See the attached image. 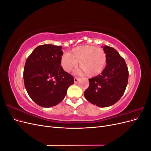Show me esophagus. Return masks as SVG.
Masks as SVG:
<instances>
[{
  "label": "esophagus",
  "mask_w": 151,
  "mask_h": 151,
  "mask_svg": "<svg viewBox=\"0 0 151 151\" xmlns=\"http://www.w3.org/2000/svg\"><path fill=\"white\" fill-rule=\"evenodd\" d=\"M79 81V78H78V77H74V83H77V82H78Z\"/></svg>",
  "instance_id": "1"
}]
</instances>
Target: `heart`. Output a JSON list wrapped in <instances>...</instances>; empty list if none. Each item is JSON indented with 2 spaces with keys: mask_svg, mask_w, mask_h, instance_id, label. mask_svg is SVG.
I'll list each match as a JSON object with an SVG mask.
<instances>
[{
  "mask_svg": "<svg viewBox=\"0 0 151 151\" xmlns=\"http://www.w3.org/2000/svg\"><path fill=\"white\" fill-rule=\"evenodd\" d=\"M106 55L102 48L92 45H81L74 48L71 53H65L61 58L63 69L70 72L79 65L81 74L86 73L89 77L101 74L106 65Z\"/></svg>",
  "mask_w": 151,
  "mask_h": 151,
  "instance_id": "1",
  "label": "heart"
}]
</instances>
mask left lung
Returning <instances> with one entry per match:
<instances>
[{
    "mask_svg": "<svg viewBox=\"0 0 151 151\" xmlns=\"http://www.w3.org/2000/svg\"><path fill=\"white\" fill-rule=\"evenodd\" d=\"M103 47L106 55V66L101 74L89 79L84 96L99 107H108L116 103L124 94L129 70L125 60L115 48L106 45Z\"/></svg>",
    "mask_w": 151,
    "mask_h": 151,
    "instance_id": "8db88e82",
    "label": "left lung"
}]
</instances>
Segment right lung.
Returning a JSON list of instances; mask_svg holds the SVG:
<instances>
[{
	"label": "right lung",
	"mask_w": 151,
	"mask_h": 151,
	"mask_svg": "<svg viewBox=\"0 0 151 151\" xmlns=\"http://www.w3.org/2000/svg\"><path fill=\"white\" fill-rule=\"evenodd\" d=\"M62 47L42 45L27 58L23 72L25 88L39 106L50 108L60 103L74 77L63 70L61 64Z\"/></svg>",
	"instance_id": "add662e5"
}]
</instances>
